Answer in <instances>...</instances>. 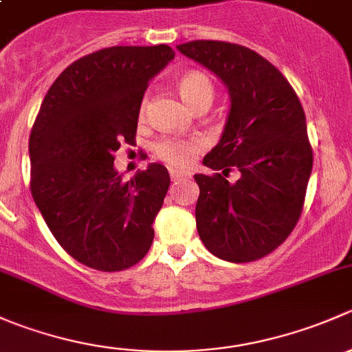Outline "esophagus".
Masks as SVG:
<instances>
[{"label": "esophagus", "instance_id": "34e87169", "mask_svg": "<svg viewBox=\"0 0 352 352\" xmlns=\"http://www.w3.org/2000/svg\"><path fill=\"white\" fill-rule=\"evenodd\" d=\"M186 177V173L184 172H179V170H170V179H172V182H177V180L184 179Z\"/></svg>", "mask_w": 352, "mask_h": 352}]
</instances>
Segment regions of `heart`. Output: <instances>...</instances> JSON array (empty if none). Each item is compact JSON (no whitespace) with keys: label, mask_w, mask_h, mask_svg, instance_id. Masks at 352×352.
Instances as JSON below:
<instances>
[{"label":"heart","mask_w":352,"mask_h":352,"mask_svg":"<svg viewBox=\"0 0 352 352\" xmlns=\"http://www.w3.org/2000/svg\"><path fill=\"white\" fill-rule=\"evenodd\" d=\"M177 88L186 104L194 110L202 105H211L212 98H214V85H212L211 78L202 71H189V73L182 74ZM146 110L148 97H144L140 105V116L144 117ZM199 148H201L199 140H162L155 144V153L168 165L184 168V166L190 165Z\"/></svg>","instance_id":"1"}]
</instances>
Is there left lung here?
I'll return each mask as SVG.
<instances>
[{
  "label": "left lung",
  "mask_w": 352,
  "mask_h": 352,
  "mask_svg": "<svg viewBox=\"0 0 352 352\" xmlns=\"http://www.w3.org/2000/svg\"><path fill=\"white\" fill-rule=\"evenodd\" d=\"M226 85L230 113L219 143L202 163L221 173L194 175L196 225L223 261L265 257L293 232L314 165L300 98L281 71L252 49L221 41L177 45ZM236 168L241 179L226 180Z\"/></svg>",
  "instance_id": "1"
}]
</instances>
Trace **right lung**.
<instances>
[{"label": "right lung", "instance_id": "add662e5", "mask_svg": "<svg viewBox=\"0 0 352 352\" xmlns=\"http://www.w3.org/2000/svg\"><path fill=\"white\" fill-rule=\"evenodd\" d=\"M173 58L165 44L83 56L59 74L35 117L32 197L59 245L97 271L133 267L153 242L168 170L150 163L122 182L113 153L134 143L144 90Z\"/></svg>", "mask_w": 352, "mask_h": 352}]
</instances>
